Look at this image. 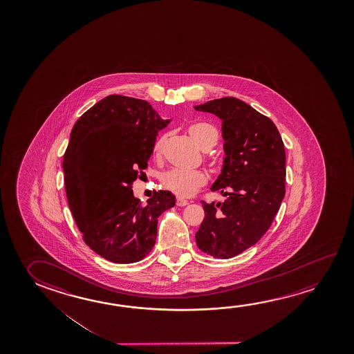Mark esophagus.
I'll list each match as a JSON object with an SVG mask.
<instances>
[{
    "mask_svg": "<svg viewBox=\"0 0 354 354\" xmlns=\"http://www.w3.org/2000/svg\"><path fill=\"white\" fill-rule=\"evenodd\" d=\"M187 201H186V200H184V198H180V197H178V198H176V205H178V206H180V207H183V206H186V205H187Z\"/></svg>",
    "mask_w": 354,
    "mask_h": 354,
    "instance_id": "obj_1",
    "label": "esophagus"
}]
</instances>
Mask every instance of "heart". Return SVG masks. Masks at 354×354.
<instances>
[{
	"label": "heart",
	"instance_id": "b5f03b06",
	"mask_svg": "<svg viewBox=\"0 0 354 354\" xmlns=\"http://www.w3.org/2000/svg\"><path fill=\"white\" fill-rule=\"evenodd\" d=\"M187 132L190 134L192 140L203 151H207L209 148H212L218 138V133H217L216 128L212 127L209 123H203V122L192 123L187 127ZM164 142H165V137L162 136L154 143V147H153L154 156L160 154ZM207 180H209V176L203 170L171 169L162 175V184L167 190L173 192L178 196L189 197L192 196L203 186L206 185Z\"/></svg>",
	"mask_w": 354,
	"mask_h": 354
}]
</instances>
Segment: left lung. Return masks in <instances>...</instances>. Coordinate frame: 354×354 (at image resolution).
Segmentation results:
<instances>
[{"mask_svg": "<svg viewBox=\"0 0 354 354\" xmlns=\"http://www.w3.org/2000/svg\"><path fill=\"white\" fill-rule=\"evenodd\" d=\"M222 120L226 158L211 186L227 198L203 203L205 218L195 238L197 247L214 258L228 259L254 245L269 227L285 196V149L278 128L236 97L195 106Z\"/></svg>", "mask_w": 354, "mask_h": 354, "instance_id": "8db88e82", "label": "left lung"}]
</instances>
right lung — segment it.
Wrapping results in <instances>:
<instances>
[{
    "label": "right lung",
    "mask_w": 354,
    "mask_h": 354,
    "mask_svg": "<svg viewBox=\"0 0 354 354\" xmlns=\"http://www.w3.org/2000/svg\"><path fill=\"white\" fill-rule=\"evenodd\" d=\"M168 123L145 100L110 95L71 129L63 159L68 203L84 242L107 261H142L156 244L159 216L174 207L170 192H153L147 205L132 192Z\"/></svg>",
    "instance_id": "obj_1"
}]
</instances>
